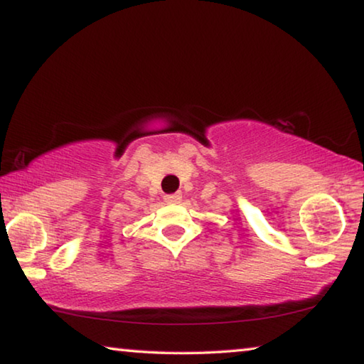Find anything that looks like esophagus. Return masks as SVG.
I'll return each mask as SVG.
<instances>
[{
    "instance_id": "esophagus-1",
    "label": "esophagus",
    "mask_w": 364,
    "mask_h": 364,
    "mask_svg": "<svg viewBox=\"0 0 364 364\" xmlns=\"http://www.w3.org/2000/svg\"><path fill=\"white\" fill-rule=\"evenodd\" d=\"M164 199L167 204H176V202L181 200V194L180 193H175V194H167L164 196Z\"/></svg>"
}]
</instances>
